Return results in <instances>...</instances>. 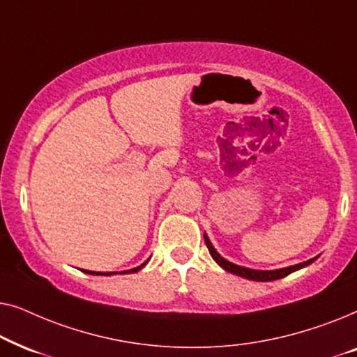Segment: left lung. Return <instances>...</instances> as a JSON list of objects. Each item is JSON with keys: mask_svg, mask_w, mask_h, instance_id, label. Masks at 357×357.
Segmentation results:
<instances>
[{"mask_svg": "<svg viewBox=\"0 0 357 357\" xmlns=\"http://www.w3.org/2000/svg\"><path fill=\"white\" fill-rule=\"evenodd\" d=\"M204 242H206V247L209 253H211V257L216 260V263L224 270L232 273V275H237V276H242L245 278V280H252V281H275V280H281V278H284L287 275H291L292 271H297L301 270V268H304L307 265H310L312 261L315 260V258H312V260H307V261H302L299 265H294V266H287V268H281V270H273V271H260V270H250V268H243V266H238V265H234V263L227 261L226 258H222L219 253L214 250V247L211 245V242H209V238L206 234H204Z\"/></svg>", "mask_w": 357, "mask_h": 357, "instance_id": "8db88e82", "label": "left lung"}]
</instances>
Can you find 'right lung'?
<instances>
[{
	"label": "right lung",
	"instance_id": "1",
	"mask_svg": "<svg viewBox=\"0 0 357 357\" xmlns=\"http://www.w3.org/2000/svg\"><path fill=\"white\" fill-rule=\"evenodd\" d=\"M146 263H148V261H146ZM146 263H143V265H139V266L133 268V270H128V271H121V273H136V271H139L141 268H143V266L146 265ZM86 273H89V275H107V276H109V275H116V273H96V271H86Z\"/></svg>",
	"mask_w": 357,
	"mask_h": 357
}]
</instances>
